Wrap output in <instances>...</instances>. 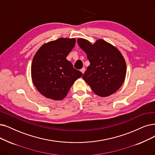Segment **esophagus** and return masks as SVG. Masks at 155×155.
Instances as JSON below:
<instances>
[{"label": "esophagus", "mask_w": 155, "mask_h": 155, "mask_svg": "<svg viewBox=\"0 0 155 155\" xmlns=\"http://www.w3.org/2000/svg\"><path fill=\"white\" fill-rule=\"evenodd\" d=\"M81 72L83 73V74H84V72H85V68H82V69H81Z\"/></svg>", "instance_id": "1"}]
</instances>
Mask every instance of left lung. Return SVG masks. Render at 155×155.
<instances>
[{"instance_id": "obj_1", "label": "left lung", "mask_w": 155, "mask_h": 155, "mask_svg": "<svg viewBox=\"0 0 155 155\" xmlns=\"http://www.w3.org/2000/svg\"><path fill=\"white\" fill-rule=\"evenodd\" d=\"M78 43L90 63L83 79L98 96L114 94L124 82L127 72L125 61L121 53L102 39L91 45L87 40L78 39Z\"/></svg>"}]
</instances>
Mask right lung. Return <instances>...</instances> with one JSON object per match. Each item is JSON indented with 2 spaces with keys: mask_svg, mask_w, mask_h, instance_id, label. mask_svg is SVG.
I'll list each match as a JSON object with an SVG mask.
<instances>
[{
  "mask_svg": "<svg viewBox=\"0 0 155 155\" xmlns=\"http://www.w3.org/2000/svg\"><path fill=\"white\" fill-rule=\"evenodd\" d=\"M75 44V39L60 38L42 46L35 54L31 67L32 81L46 97L61 100L83 75L66 58Z\"/></svg>",
  "mask_w": 155,
  "mask_h": 155,
  "instance_id": "add662e5",
  "label": "right lung"
}]
</instances>
